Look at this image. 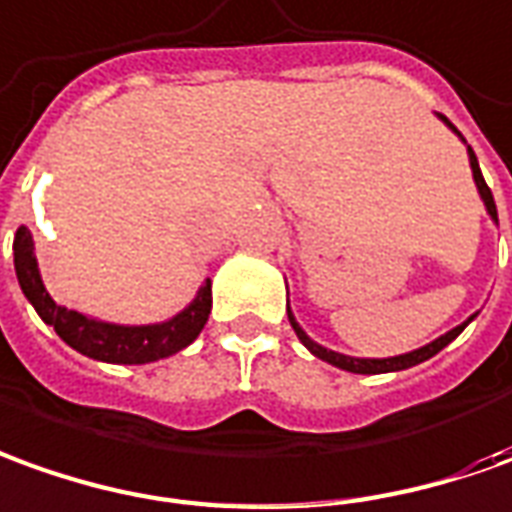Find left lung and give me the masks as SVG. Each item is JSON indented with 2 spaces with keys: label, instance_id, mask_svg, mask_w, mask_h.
I'll return each mask as SVG.
<instances>
[{
  "label": "left lung",
  "instance_id": "obj_1",
  "mask_svg": "<svg viewBox=\"0 0 512 512\" xmlns=\"http://www.w3.org/2000/svg\"><path fill=\"white\" fill-rule=\"evenodd\" d=\"M446 125H449L457 136H460V130L451 125L446 116H440ZM468 158H471V169H474V181H477V189L479 195H482V200H485V209H488V214H491L493 220L499 222V217H496V203H493V195L491 189H488V183H485V178H482V169H479L477 164V155H474V150L468 147ZM287 315H290V323L292 329H295V334H298V340H301L312 354H315L317 359H323V362H329V365H334V368L340 370H348V373H393V370H407L412 368V365H421V362H426L429 357H435L438 351H443L446 345L460 334V331L474 320V317H468L463 326H457V329H451L449 334H443V337H438L435 343L424 345V348H418V351H410V354H401V357H387V359H357V357H345V354H337V351H329V348H323V345H317L312 337H306V331L295 323V317H292V312L287 309Z\"/></svg>",
  "mask_w": 512,
  "mask_h": 512
}]
</instances>
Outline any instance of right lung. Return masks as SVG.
<instances>
[{"instance_id": "right-lung-1", "label": "right lung", "mask_w": 512, "mask_h": 512, "mask_svg": "<svg viewBox=\"0 0 512 512\" xmlns=\"http://www.w3.org/2000/svg\"><path fill=\"white\" fill-rule=\"evenodd\" d=\"M13 264H16L21 292L33 303L38 317L58 331V337L66 345H72L74 351L100 359V362L144 365V362L172 357L192 340H197V334L203 331L211 315V278H206L195 301L189 303L181 315H175L167 323H155V326H116V323H102L83 312L58 306L49 298L47 287L41 281L33 253V236L24 225L13 239Z\"/></svg>"}]
</instances>
